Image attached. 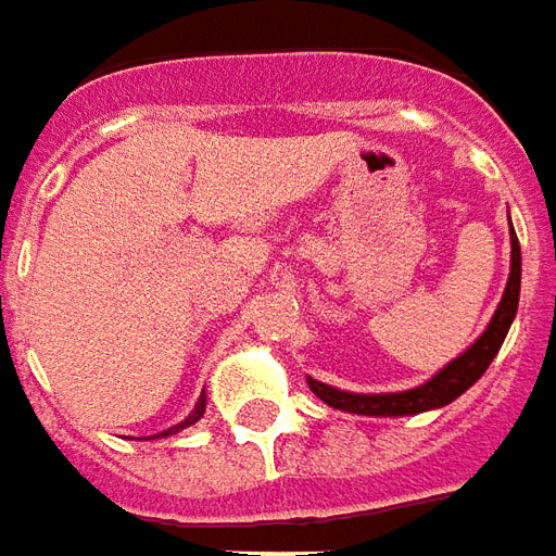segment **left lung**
I'll use <instances>...</instances> for the list:
<instances>
[{
    "label": "left lung",
    "mask_w": 556,
    "mask_h": 556,
    "mask_svg": "<svg viewBox=\"0 0 556 556\" xmlns=\"http://www.w3.org/2000/svg\"><path fill=\"white\" fill-rule=\"evenodd\" d=\"M508 235H511V274H508L503 301L496 306L488 331L481 333L479 340L469 345L460 358L452 361L445 370L437 372L425 386L413 388V391H400V394H349V391H340V388H331L325 386V382L309 379L313 394L325 400L333 409H343V413L418 415L427 413V409H440L445 403L460 397L469 386H476L481 379V372L488 370V364L500 352V345H503L508 333V325H511V318L518 313V298H521V247H518V238H515V228Z\"/></svg>",
    "instance_id": "8db88e82"
}]
</instances>
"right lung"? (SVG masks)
Segmentation results:
<instances>
[{
    "label": "right lung",
    "mask_w": 556,
    "mask_h": 556,
    "mask_svg": "<svg viewBox=\"0 0 556 556\" xmlns=\"http://www.w3.org/2000/svg\"><path fill=\"white\" fill-rule=\"evenodd\" d=\"M204 406H207V400H204V394H201V397H198V403H195V409H192V415H189L186 421H180L177 427H168V430H165V433H159V437H168V433H177V430H184V427L195 425L198 418L204 415Z\"/></svg>",
    "instance_id": "obj_1"
}]
</instances>
